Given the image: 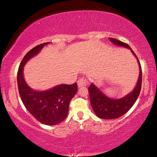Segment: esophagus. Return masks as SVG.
<instances>
[{
  "instance_id": "obj_1",
  "label": "esophagus",
  "mask_w": 157,
  "mask_h": 157,
  "mask_svg": "<svg viewBox=\"0 0 157 157\" xmlns=\"http://www.w3.org/2000/svg\"><path fill=\"white\" fill-rule=\"evenodd\" d=\"M88 84H89V81L86 77H81L77 80V85H78L79 88L82 87V86H86Z\"/></svg>"
}]
</instances>
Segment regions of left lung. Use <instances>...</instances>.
<instances>
[{
  "label": "left lung",
  "instance_id": "8db88e82",
  "mask_svg": "<svg viewBox=\"0 0 157 157\" xmlns=\"http://www.w3.org/2000/svg\"><path fill=\"white\" fill-rule=\"evenodd\" d=\"M110 40L113 44L117 46H124V47L130 48L134 54V55L136 57V55L133 52L130 46L125 43L118 40L111 38L110 37ZM137 58V57H136ZM138 63L140 66V76L136 84V87L134 91L125 97H122L118 100H113L106 97L102 91H100L98 88L94 84H91L89 87V92L90 97V102L92 106V109L94 111L95 114L98 117L105 120H112V119L119 118L127 113L135 103L136 100H137L139 94L141 91L142 87V68L140 66V60H138Z\"/></svg>",
  "mask_w": 157,
  "mask_h": 157
}]
</instances>
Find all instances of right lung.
<instances>
[{"label":"right lung","mask_w":157,"mask_h":157,"mask_svg":"<svg viewBox=\"0 0 157 157\" xmlns=\"http://www.w3.org/2000/svg\"><path fill=\"white\" fill-rule=\"evenodd\" d=\"M48 44H40L27 52L19 66L17 79L20 97L29 112L41 123L54 125L63 122L67 117L69 102L77 91V84H62L48 91H37L27 86L23 75L26 63Z\"/></svg>","instance_id":"right-lung-1"}]
</instances>
